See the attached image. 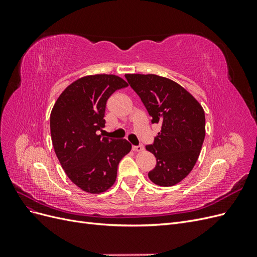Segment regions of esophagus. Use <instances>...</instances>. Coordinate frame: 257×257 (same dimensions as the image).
I'll return each mask as SVG.
<instances>
[{"mask_svg": "<svg viewBox=\"0 0 257 257\" xmlns=\"http://www.w3.org/2000/svg\"><path fill=\"white\" fill-rule=\"evenodd\" d=\"M133 150H134L135 152H142V151H144V146H142V145H139V146H133Z\"/></svg>", "mask_w": 257, "mask_h": 257, "instance_id": "1", "label": "esophagus"}]
</instances>
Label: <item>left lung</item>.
Instances as JSON below:
<instances>
[{"instance_id": "left-lung-1", "label": "left lung", "mask_w": 257, "mask_h": 257, "mask_svg": "<svg viewBox=\"0 0 257 257\" xmlns=\"http://www.w3.org/2000/svg\"><path fill=\"white\" fill-rule=\"evenodd\" d=\"M125 78L152 118L161 124L153 145L146 149L157 158L148 174L160 186H173L195 166L206 134L203 107L191 93L172 79L154 74H125Z\"/></svg>"}]
</instances>
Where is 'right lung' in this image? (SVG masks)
Listing matches in <instances>:
<instances>
[{
	"mask_svg": "<svg viewBox=\"0 0 257 257\" xmlns=\"http://www.w3.org/2000/svg\"><path fill=\"white\" fill-rule=\"evenodd\" d=\"M127 85L115 75L84 76L69 84L53 105L54 152L67 177L84 192L99 194L110 189L121 159L132 149L126 139L97 135L105 126L107 99Z\"/></svg>",
	"mask_w": 257,
	"mask_h": 257,
	"instance_id": "obj_1",
	"label": "right lung"
}]
</instances>
